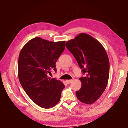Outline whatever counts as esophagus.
Returning a JSON list of instances; mask_svg holds the SVG:
<instances>
[{
  "instance_id": "34e87169",
  "label": "esophagus",
  "mask_w": 128,
  "mask_h": 128,
  "mask_svg": "<svg viewBox=\"0 0 128 128\" xmlns=\"http://www.w3.org/2000/svg\"><path fill=\"white\" fill-rule=\"evenodd\" d=\"M72 80H66V82H67V83H68V84H69V83H70L72 82Z\"/></svg>"
}]
</instances>
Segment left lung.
Masks as SVG:
<instances>
[{"label":"left lung","instance_id":"8db88e82","mask_svg":"<svg viewBox=\"0 0 128 128\" xmlns=\"http://www.w3.org/2000/svg\"><path fill=\"white\" fill-rule=\"evenodd\" d=\"M66 46L76 59L83 74L80 78L82 86L76 94L80 102L91 104L105 90L110 75V61L102 44L84 33L68 40Z\"/></svg>","mask_w":128,"mask_h":128}]
</instances>
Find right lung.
<instances>
[{
  "mask_svg": "<svg viewBox=\"0 0 128 128\" xmlns=\"http://www.w3.org/2000/svg\"><path fill=\"white\" fill-rule=\"evenodd\" d=\"M66 41L50 42L40 37L29 40L18 56V77L29 98L43 108H51L59 102L64 85L48 76L56 72V63L65 48Z\"/></svg>",
  "mask_w": 128,
  "mask_h": 128,
  "instance_id": "obj_1",
  "label": "right lung"
}]
</instances>
